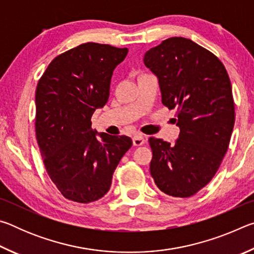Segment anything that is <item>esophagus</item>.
<instances>
[{
  "instance_id": "1",
  "label": "esophagus",
  "mask_w": 254,
  "mask_h": 254,
  "mask_svg": "<svg viewBox=\"0 0 254 254\" xmlns=\"http://www.w3.org/2000/svg\"><path fill=\"white\" fill-rule=\"evenodd\" d=\"M132 141H133V144H134L135 147H139V145H142V144L147 142V140H145L144 137L142 135H140V134H136V135L133 136Z\"/></svg>"
}]
</instances>
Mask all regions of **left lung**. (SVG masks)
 I'll list each match as a JSON object with an SVG mask.
<instances>
[{
    "instance_id": "1",
    "label": "left lung",
    "mask_w": 254,
    "mask_h": 254,
    "mask_svg": "<svg viewBox=\"0 0 254 254\" xmlns=\"http://www.w3.org/2000/svg\"><path fill=\"white\" fill-rule=\"evenodd\" d=\"M144 65L158 77L162 104L177 109L180 128L170 144L150 137V173L157 187L173 197H190L216 174L229 148L235 112L224 65L196 42L173 37L148 50Z\"/></svg>"
}]
</instances>
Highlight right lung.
<instances>
[{
    "instance_id": "1",
    "label": "right lung",
    "mask_w": 254,
    "mask_h": 254,
    "mask_svg": "<svg viewBox=\"0 0 254 254\" xmlns=\"http://www.w3.org/2000/svg\"><path fill=\"white\" fill-rule=\"evenodd\" d=\"M127 48L95 42L56 57L36 89V137L50 179L77 203L102 198L120 160L132 145L127 135L97 133L92 115L106 104L111 78Z\"/></svg>"
}]
</instances>
